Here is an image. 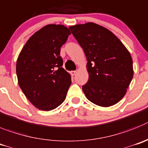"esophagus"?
I'll return each instance as SVG.
<instances>
[{
    "mask_svg": "<svg viewBox=\"0 0 148 148\" xmlns=\"http://www.w3.org/2000/svg\"><path fill=\"white\" fill-rule=\"evenodd\" d=\"M76 71H70V74H71V76H74L76 74Z\"/></svg>",
    "mask_w": 148,
    "mask_h": 148,
    "instance_id": "obj_1",
    "label": "esophagus"
}]
</instances>
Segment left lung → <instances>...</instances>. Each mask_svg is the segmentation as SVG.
Masks as SVG:
<instances>
[{
    "instance_id": "left-lung-1",
    "label": "left lung",
    "mask_w": 148,
    "mask_h": 148,
    "mask_svg": "<svg viewBox=\"0 0 148 148\" xmlns=\"http://www.w3.org/2000/svg\"><path fill=\"white\" fill-rule=\"evenodd\" d=\"M83 49L89 75L82 90L97 106L109 107L125 95L134 77L133 60L113 32L94 23L69 27Z\"/></svg>"
}]
</instances>
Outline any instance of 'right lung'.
<instances>
[{"instance_id":"1","label":"right lung","mask_w":148,"mask_h":148,"mask_svg":"<svg viewBox=\"0 0 148 148\" xmlns=\"http://www.w3.org/2000/svg\"><path fill=\"white\" fill-rule=\"evenodd\" d=\"M70 34L63 25H46L30 37L18 55L16 73L19 86L39 110L55 109L66 99L71 79L62 68L60 54Z\"/></svg>"}]
</instances>
